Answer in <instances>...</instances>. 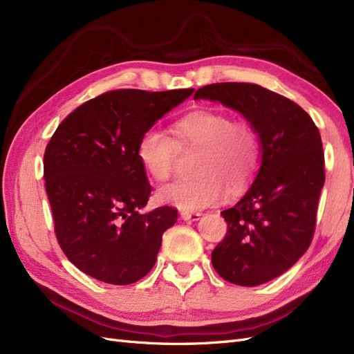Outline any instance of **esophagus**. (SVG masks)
<instances>
[{
    "label": "esophagus",
    "instance_id": "esophagus-1",
    "mask_svg": "<svg viewBox=\"0 0 354 354\" xmlns=\"http://www.w3.org/2000/svg\"><path fill=\"white\" fill-rule=\"evenodd\" d=\"M180 216L186 221H198L201 218L202 214L201 212H195V211H181Z\"/></svg>",
    "mask_w": 354,
    "mask_h": 354
}]
</instances>
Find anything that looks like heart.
Listing matches in <instances>:
<instances>
[{"label": "heart", "mask_w": 354, "mask_h": 354, "mask_svg": "<svg viewBox=\"0 0 354 354\" xmlns=\"http://www.w3.org/2000/svg\"><path fill=\"white\" fill-rule=\"evenodd\" d=\"M178 145L201 149L194 178L158 190V199L183 211L216 205L226 186L236 192L252 180L260 164V137L248 121H232L220 111H196L176 124ZM137 159L149 177L165 181L174 171L177 143L164 130L151 127L137 143Z\"/></svg>", "instance_id": "heart-1"}]
</instances>
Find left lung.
<instances>
[{
	"instance_id": "1",
	"label": "left lung",
	"mask_w": 354,
	"mask_h": 354,
	"mask_svg": "<svg viewBox=\"0 0 354 354\" xmlns=\"http://www.w3.org/2000/svg\"><path fill=\"white\" fill-rule=\"evenodd\" d=\"M194 97L239 112L259 133V173L236 205L221 212L227 233L211 261L230 283H266L291 269L313 239L325 183L320 133L297 103L257 84H211Z\"/></svg>"
}]
</instances>
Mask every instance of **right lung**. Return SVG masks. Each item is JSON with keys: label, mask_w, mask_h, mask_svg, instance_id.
<instances>
[{"label": "right lung", "mask_w": 354, "mask_h": 354, "mask_svg": "<svg viewBox=\"0 0 354 354\" xmlns=\"http://www.w3.org/2000/svg\"><path fill=\"white\" fill-rule=\"evenodd\" d=\"M192 93L108 91L69 113L47 145L44 180L59 245L94 279L130 285L155 266L178 214L171 207L140 211L152 187L137 143Z\"/></svg>", "instance_id": "1"}]
</instances>
